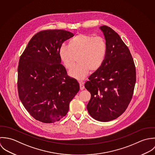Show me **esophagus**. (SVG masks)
Returning <instances> with one entry per match:
<instances>
[{
	"instance_id": "obj_1",
	"label": "esophagus",
	"mask_w": 155,
	"mask_h": 155,
	"mask_svg": "<svg viewBox=\"0 0 155 155\" xmlns=\"http://www.w3.org/2000/svg\"><path fill=\"white\" fill-rule=\"evenodd\" d=\"M79 83H80V90H81V91L83 90V89H84V82H83V81H80V82H79Z\"/></svg>"
}]
</instances>
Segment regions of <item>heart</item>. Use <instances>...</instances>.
Listing matches in <instances>:
<instances>
[{"mask_svg":"<svg viewBox=\"0 0 155 155\" xmlns=\"http://www.w3.org/2000/svg\"><path fill=\"white\" fill-rule=\"evenodd\" d=\"M107 52L105 40L101 36L78 34L69 41L68 45H62L59 55L64 67L71 68L78 56V64L69 71L72 78L80 80L84 79L90 71L98 70L104 62Z\"/></svg>","mask_w":155,"mask_h":155,"instance_id":"1","label":"heart"}]
</instances>
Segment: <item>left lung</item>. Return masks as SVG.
Masks as SVG:
<instances>
[{
	"label": "left lung",
	"instance_id": "1",
	"mask_svg": "<svg viewBox=\"0 0 155 155\" xmlns=\"http://www.w3.org/2000/svg\"><path fill=\"white\" fill-rule=\"evenodd\" d=\"M99 29L107 45L106 58L84 87L91 94L87 105L89 114L97 121L109 122L122 114L130 102L136 71L129 50L120 36L107 26Z\"/></svg>",
	"mask_w": 155,
	"mask_h": 155
}]
</instances>
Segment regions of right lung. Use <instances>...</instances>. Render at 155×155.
Instances as JSON below:
<instances>
[{
    "label": "right lung",
    "instance_id": "add662e5",
    "mask_svg": "<svg viewBox=\"0 0 155 155\" xmlns=\"http://www.w3.org/2000/svg\"><path fill=\"white\" fill-rule=\"evenodd\" d=\"M74 34L63 30H47L35 35L20 56L18 92L21 102L36 120L50 124L66 116L80 84L68 76L59 50Z\"/></svg>",
    "mask_w": 155,
    "mask_h": 155
}]
</instances>
